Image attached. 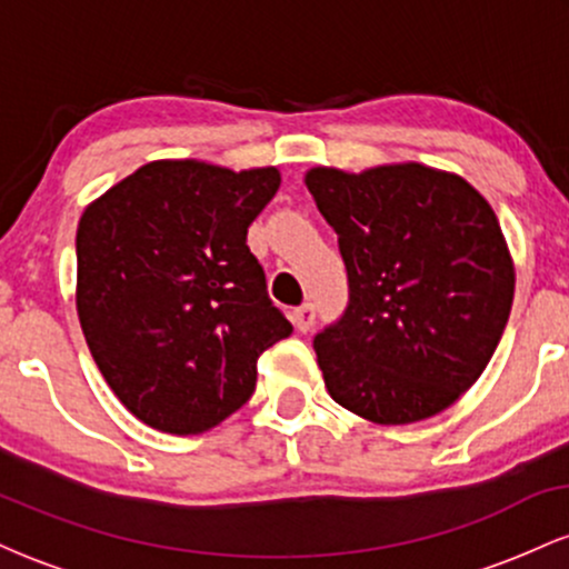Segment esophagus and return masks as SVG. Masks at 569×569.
Segmentation results:
<instances>
[{
	"mask_svg": "<svg viewBox=\"0 0 569 569\" xmlns=\"http://www.w3.org/2000/svg\"><path fill=\"white\" fill-rule=\"evenodd\" d=\"M291 321H293V326H297L299 331H310V329H312V323H316V307H312L310 302H305V305L293 307Z\"/></svg>",
	"mask_w": 569,
	"mask_h": 569,
	"instance_id": "34e87169",
	"label": "esophagus"
}]
</instances>
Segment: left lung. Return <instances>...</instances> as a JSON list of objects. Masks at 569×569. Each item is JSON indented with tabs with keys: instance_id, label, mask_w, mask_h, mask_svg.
Returning a JSON list of instances; mask_svg holds the SVG:
<instances>
[{
	"instance_id": "8db88e82",
	"label": "left lung",
	"mask_w": 569,
	"mask_h": 569,
	"mask_svg": "<svg viewBox=\"0 0 569 569\" xmlns=\"http://www.w3.org/2000/svg\"><path fill=\"white\" fill-rule=\"evenodd\" d=\"M305 184L348 270L342 318L312 339L329 396L380 426L443 411L487 369L513 302L500 221L466 179L420 162Z\"/></svg>"
}]
</instances>
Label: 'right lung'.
<instances>
[{
  "label": "right lung",
  "instance_id": "right-lung-1",
  "mask_svg": "<svg viewBox=\"0 0 569 569\" xmlns=\"http://www.w3.org/2000/svg\"><path fill=\"white\" fill-rule=\"evenodd\" d=\"M278 168L147 162L84 208L77 316L103 380L130 415L202 433L257 388V361L293 326L246 246Z\"/></svg>",
  "mask_w": 569,
  "mask_h": 569
}]
</instances>
